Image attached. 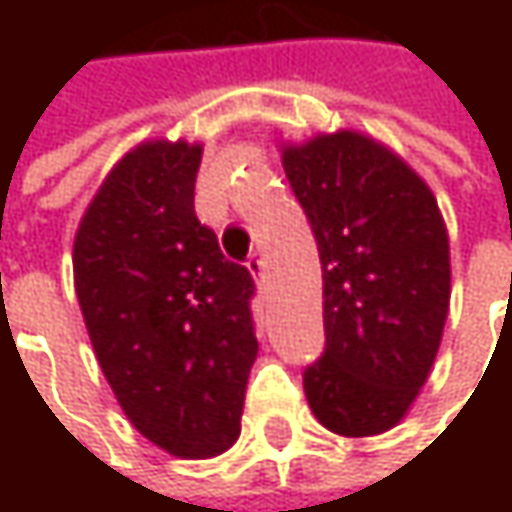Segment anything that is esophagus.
I'll return each instance as SVG.
<instances>
[{"mask_svg": "<svg viewBox=\"0 0 512 512\" xmlns=\"http://www.w3.org/2000/svg\"><path fill=\"white\" fill-rule=\"evenodd\" d=\"M249 272H252V278H255L257 284H263L266 281V263H263V255L260 252H252V257H249Z\"/></svg>", "mask_w": 512, "mask_h": 512, "instance_id": "1", "label": "esophagus"}]
</instances>
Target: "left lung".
Returning a JSON list of instances; mask_svg holds the SVG:
<instances>
[{"label":"left lung","mask_w":512,"mask_h":512,"mask_svg":"<svg viewBox=\"0 0 512 512\" xmlns=\"http://www.w3.org/2000/svg\"><path fill=\"white\" fill-rule=\"evenodd\" d=\"M323 263L326 353L305 370L317 421L350 439L397 427L436 361L451 305V243L406 159L356 133L281 148Z\"/></svg>","instance_id":"obj_1"}]
</instances>
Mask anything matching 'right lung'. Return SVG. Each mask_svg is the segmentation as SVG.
<instances>
[{
  "mask_svg": "<svg viewBox=\"0 0 512 512\" xmlns=\"http://www.w3.org/2000/svg\"><path fill=\"white\" fill-rule=\"evenodd\" d=\"M201 145L154 139L124 154L73 240L82 320L130 424L180 460L240 439L257 358L252 272L195 216Z\"/></svg>",
  "mask_w": 512,
  "mask_h": 512,
  "instance_id": "add662e5",
  "label": "right lung"
}]
</instances>
